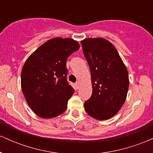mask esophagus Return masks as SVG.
<instances>
[{
	"mask_svg": "<svg viewBox=\"0 0 153 153\" xmlns=\"http://www.w3.org/2000/svg\"><path fill=\"white\" fill-rule=\"evenodd\" d=\"M75 89H78L79 88V82H77L76 83H75Z\"/></svg>",
	"mask_w": 153,
	"mask_h": 153,
	"instance_id": "34e87169",
	"label": "esophagus"
}]
</instances>
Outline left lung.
<instances>
[{
  "label": "left lung",
  "mask_w": 153,
  "mask_h": 153,
  "mask_svg": "<svg viewBox=\"0 0 153 153\" xmlns=\"http://www.w3.org/2000/svg\"><path fill=\"white\" fill-rule=\"evenodd\" d=\"M91 70L93 93L84 103L85 111L93 118H111L125 102L129 88V75L117 49L103 38L80 42Z\"/></svg>",
  "instance_id": "left-lung-1"
}]
</instances>
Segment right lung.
I'll list each match as a JSON object with an SVG mask.
<instances>
[{
	"label": "right lung",
	"instance_id": "1",
	"mask_svg": "<svg viewBox=\"0 0 153 153\" xmlns=\"http://www.w3.org/2000/svg\"><path fill=\"white\" fill-rule=\"evenodd\" d=\"M80 48L77 41L56 37L41 45L26 59L22 72V92L33 111L42 118L66 110L75 90L67 80L66 61Z\"/></svg>",
	"mask_w": 153,
	"mask_h": 153
}]
</instances>
